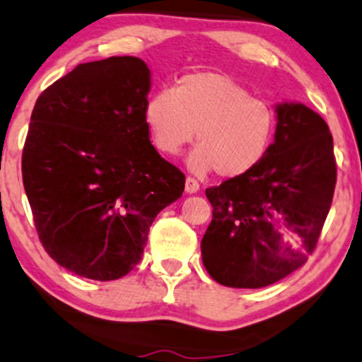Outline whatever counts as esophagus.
Segmentation results:
<instances>
[{
	"label": "esophagus",
	"instance_id": "esophagus-1",
	"mask_svg": "<svg viewBox=\"0 0 362 362\" xmlns=\"http://www.w3.org/2000/svg\"><path fill=\"white\" fill-rule=\"evenodd\" d=\"M200 190V184L195 180L194 177H187L185 178V192L187 194H195V192Z\"/></svg>",
	"mask_w": 362,
	"mask_h": 362
}]
</instances>
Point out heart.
I'll return each instance as SVG.
<instances>
[{"label":"heart","instance_id":"obj_1","mask_svg":"<svg viewBox=\"0 0 362 362\" xmlns=\"http://www.w3.org/2000/svg\"><path fill=\"white\" fill-rule=\"evenodd\" d=\"M145 120L155 147L165 155L180 153L197 134L190 168H215L223 178L244 175L262 162L277 122L271 105L218 73H194L173 90L157 91L145 107Z\"/></svg>","mask_w":362,"mask_h":362}]
</instances>
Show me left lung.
Masks as SVG:
<instances>
[{
  "instance_id": "left-lung-1",
  "label": "left lung",
  "mask_w": 362,
  "mask_h": 362,
  "mask_svg": "<svg viewBox=\"0 0 362 362\" xmlns=\"http://www.w3.org/2000/svg\"><path fill=\"white\" fill-rule=\"evenodd\" d=\"M276 112L262 162L205 190L214 210L202 260L222 286L259 289L289 276L314 252L331 209L337 165L327 123L303 103Z\"/></svg>"
}]
</instances>
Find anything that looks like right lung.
I'll return each instance as SVG.
<instances>
[{
    "label": "right lung",
    "mask_w": 362,
    "mask_h": 362,
    "mask_svg": "<svg viewBox=\"0 0 362 362\" xmlns=\"http://www.w3.org/2000/svg\"><path fill=\"white\" fill-rule=\"evenodd\" d=\"M150 70L135 57L81 63L36 100L21 157L33 222L54 262L115 281L140 262L185 175L150 144Z\"/></svg>",
    "instance_id": "right-lung-1"
}]
</instances>
